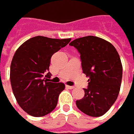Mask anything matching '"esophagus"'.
<instances>
[{
	"mask_svg": "<svg viewBox=\"0 0 134 134\" xmlns=\"http://www.w3.org/2000/svg\"><path fill=\"white\" fill-rule=\"evenodd\" d=\"M66 87H67L68 89H69V90H72V89H74V88H75V86H66Z\"/></svg>",
	"mask_w": 134,
	"mask_h": 134,
	"instance_id": "esophagus-1",
	"label": "esophagus"
}]
</instances>
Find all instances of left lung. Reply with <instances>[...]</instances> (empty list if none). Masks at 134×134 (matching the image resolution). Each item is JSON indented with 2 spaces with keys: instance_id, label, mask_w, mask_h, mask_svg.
Listing matches in <instances>:
<instances>
[{
  "instance_id": "left-lung-1",
  "label": "left lung",
  "mask_w": 134,
  "mask_h": 134,
  "mask_svg": "<svg viewBox=\"0 0 134 134\" xmlns=\"http://www.w3.org/2000/svg\"><path fill=\"white\" fill-rule=\"evenodd\" d=\"M80 53L83 74L89 77L85 95L76 100L77 108L92 117L105 114L119 95L122 78L120 57L113 44L97 36H88L69 44Z\"/></svg>"
}]
</instances>
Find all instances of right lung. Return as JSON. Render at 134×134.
Returning <instances> with one entry per match:
<instances>
[{"instance_id": "obj_1", "label": "right lung", "mask_w": 134, "mask_h": 134, "mask_svg": "<svg viewBox=\"0 0 134 134\" xmlns=\"http://www.w3.org/2000/svg\"><path fill=\"white\" fill-rule=\"evenodd\" d=\"M70 41L38 36L26 41L15 51L10 65V82L18 104L29 115L44 116L57 107L65 85L48 82L50 62L52 55Z\"/></svg>"}]
</instances>
